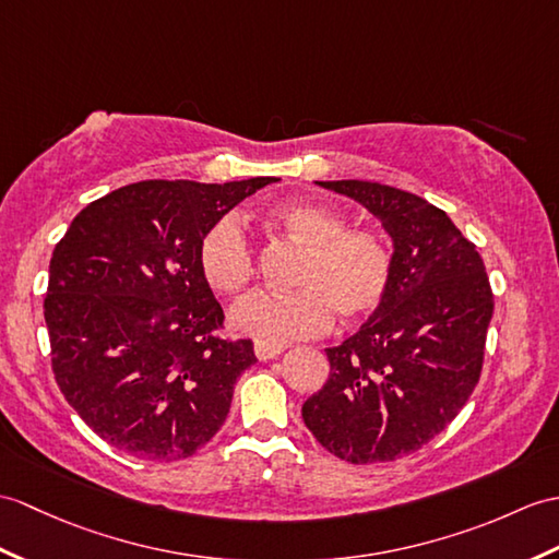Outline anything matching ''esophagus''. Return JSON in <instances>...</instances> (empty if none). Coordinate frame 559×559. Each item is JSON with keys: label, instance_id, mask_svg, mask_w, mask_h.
Returning <instances> with one entry per match:
<instances>
[{"label": "esophagus", "instance_id": "esophagus-1", "mask_svg": "<svg viewBox=\"0 0 559 559\" xmlns=\"http://www.w3.org/2000/svg\"><path fill=\"white\" fill-rule=\"evenodd\" d=\"M281 353H283V347H276V345H264V343H254V355H257V359H262V361L276 359Z\"/></svg>", "mask_w": 559, "mask_h": 559}]
</instances>
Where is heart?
<instances>
[{
  "label": "heart",
  "instance_id": "1",
  "mask_svg": "<svg viewBox=\"0 0 559 559\" xmlns=\"http://www.w3.org/2000/svg\"><path fill=\"white\" fill-rule=\"evenodd\" d=\"M271 221L307 250L295 293H254L230 309V329L264 345H285L319 335L333 314L343 323L369 319L393 281V250L373 228H347L341 212L317 202H288ZM200 269L224 295H238L254 278V252L242 221L226 214L200 240Z\"/></svg>",
  "mask_w": 559,
  "mask_h": 559
}]
</instances>
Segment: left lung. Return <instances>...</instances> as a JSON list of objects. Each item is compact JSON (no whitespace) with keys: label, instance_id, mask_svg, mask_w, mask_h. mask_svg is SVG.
<instances>
[{"label":"left lung","instance_id":"obj_1","mask_svg":"<svg viewBox=\"0 0 559 559\" xmlns=\"http://www.w3.org/2000/svg\"><path fill=\"white\" fill-rule=\"evenodd\" d=\"M359 202L393 240L383 305L338 347L302 405L319 443L353 464L419 450L457 417L481 376L492 293L481 254L419 194L369 180H317Z\"/></svg>","mask_w":559,"mask_h":559}]
</instances>
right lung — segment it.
I'll return each instance as SVG.
<instances>
[{"label": "right lung", "instance_id": "right-lung-1", "mask_svg": "<svg viewBox=\"0 0 559 559\" xmlns=\"http://www.w3.org/2000/svg\"><path fill=\"white\" fill-rule=\"evenodd\" d=\"M278 178L142 180L90 202L49 262L45 321L63 397L116 450L194 455L224 426L257 357L224 341V309L200 269L214 221Z\"/></svg>", "mask_w": 559, "mask_h": 559}]
</instances>
